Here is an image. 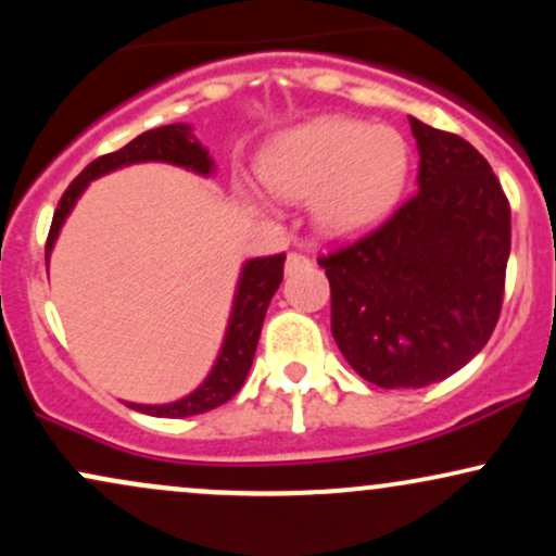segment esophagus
<instances>
[{
	"instance_id": "1",
	"label": "esophagus",
	"mask_w": 556,
	"mask_h": 556,
	"mask_svg": "<svg viewBox=\"0 0 556 556\" xmlns=\"http://www.w3.org/2000/svg\"><path fill=\"white\" fill-rule=\"evenodd\" d=\"M311 261H308V256H303V253H298V251H292L290 256H287V274H292V271H298V269H303V266H308Z\"/></svg>"
}]
</instances>
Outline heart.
<instances>
[{
    "mask_svg": "<svg viewBox=\"0 0 556 556\" xmlns=\"http://www.w3.org/2000/svg\"><path fill=\"white\" fill-rule=\"evenodd\" d=\"M274 195L305 203L327 235L348 238L387 219L410 172V149L392 127L318 117L279 132L258 159Z\"/></svg>",
    "mask_w": 556,
    "mask_h": 556,
    "instance_id": "b5f03b06",
    "label": "heart"
}]
</instances>
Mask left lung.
<instances>
[{"instance_id": "obj_1", "label": "left lung", "mask_w": 556, "mask_h": 556, "mask_svg": "<svg viewBox=\"0 0 556 556\" xmlns=\"http://www.w3.org/2000/svg\"><path fill=\"white\" fill-rule=\"evenodd\" d=\"M418 193L366 238L318 258L344 361L384 389L442 381L476 358L502 311L509 201L468 140L410 117Z\"/></svg>"}]
</instances>
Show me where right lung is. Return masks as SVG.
I'll use <instances>...</instances> for the list:
<instances>
[{
    "label": "right lung",
    "mask_w": 556,
    "mask_h": 556,
    "mask_svg": "<svg viewBox=\"0 0 556 556\" xmlns=\"http://www.w3.org/2000/svg\"><path fill=\"white\" fill-rule=\"evenodd\" d=\"M140 162H167L175 164V167L193 169L198 175H212L214 172V162L212 156H208V151L198 143L193 132H190V125L182 123L140 132L138 138H132L130 143L123 146L119 151L93 159V162L70 182V188L62 193L60 203H56L52 229H49L47 238V266L49 253H52L56 242V235H60L62 225H65L67 214L73 212V206L78 203L83 190L88 188V182L101 175H110V172L119 167H130V164ZM282 269L285 253L266 258H251L242 264L238 290H235L232 300V314H229V324L225 331V342H222L219 355H216L212 374L203 379L201 387L193 389L188 397L167 402V405H136V402H127V407L156 418H188L198 416V413L214 410V407L232 400L235 394L240 392V387L245 384L248 371H251L261 327H264L266 308H269L274 292L279 290V282H282Z\"/></svg>",
    "instance_id": "obj_1"
}]
</instances>
